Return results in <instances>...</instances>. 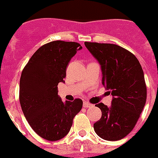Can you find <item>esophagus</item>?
<instances>
[{
    "instance_id": "esophagus-1",
    "label": "esophagus",
    "mask_w": 158,
    "mask_h": 158,
    "mask_svg": "<svg viewBox=\"0 0 158 158\" xmlns=\"http://www.w3.org/2000/svg\"><path fill=\"white\" fill-rule=\"evenodd\" d=\"M92 106H93V105L89 103V102H84V107H91Z\"/></svg>"
}]
</instances>
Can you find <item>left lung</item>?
Returning a JSON list of instances; mask_svg holds the SVG:
<instances>
[{
  "instance_id": "1",
  "label": "left lung",
  "mask_w": 158,
  "mask_h": 158,
  "mask_svg": "<svg viewBox=\"0 0 158 158\" xmlns=\"http://www.w3.org/2000/svg\"><path fill=\"white\" fill-rule=\"evenodd\" d=\"M84 45L101 65L102 83L113 96L111 105L97 104L101 119L94 131L108 141L122 139L136 125L147 99L142 66L135 55L110 43L85 42Z\"/></svg>"
}]
</instances>
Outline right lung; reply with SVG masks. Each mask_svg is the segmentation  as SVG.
<instances>
[{"mask_svg": "<svg viewBox=\"0 0 158 158\" xmlns=\"http://www.w3.org/2000/svg\"><path fill=\"white\" fill-rule=\"evenodd\" d=\"M81 49L78 43L53 41L38 48L22 71L21 108L29 125L43 139L56 141L64 138L82 109L81 99L63 102L57 89L59 83H64L69 62Z\"/></svg>", "mask_w": 158, "mask_h": 158, "instance_id": "obj_1", "label": "right lung"}]
</instances>
